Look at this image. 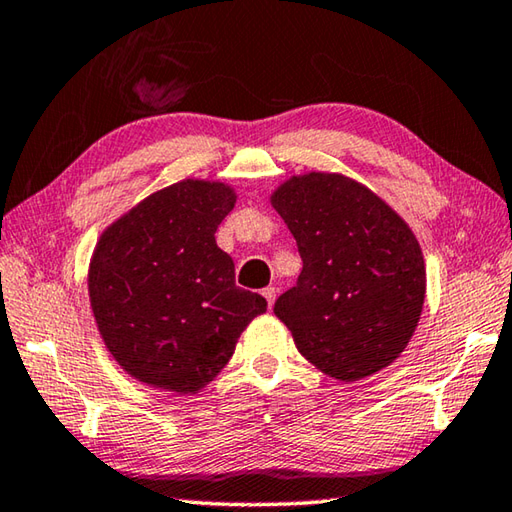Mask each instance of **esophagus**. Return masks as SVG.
<instances>
[{"label":"esophagus","mask_w":512,"mask_h":512,"mask_svg":"<svg viewBox=\"0 0 512 512\" xmlns=\"http://www.w3.org/2000/svg\"><path fill=\"white\" fill-rule=\"evenodd\" d=\"M262 296L266 298V302H268V307H273V302H275V296H277V289H275V287H266V289L262 291Z\"/></svg>","instance_id":"esophagus-1"}]
</instances>
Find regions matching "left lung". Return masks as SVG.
<instances>
[{
    "label": "left lung",
    "mask_w": 512,
    "mask_h": 512,
    "mask_svg": "<svg viewBox=\"0 0 512 512\" xmlns=\"http://www.w3.org/2000/svg\"><path fill=\"white\" fill-rule=\"evenodd\" d=\"M302 257L298 284L275 302L298 352L343 384L391 366L420 323L427 271L418 239L372 189L309 171L271 194Z\"/></svg>",
    "instance_id": "1"
}]
</instances>
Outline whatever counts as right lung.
<instances>
[{
	"instance_id": "obj_1",
	"label": "right lung",
	"mask_w": 512,
	"mask_h": 512,
	"mask_svg": "<svg viewBox=\"0 0 512 512\" xmlns=\"http://www.w3.org/2000/svg\"><path fill=\"white\" fill-rule=\"evenodd\" d=\"M237 203L221 180L185 178L112 221L94 246L88 296L99 334L142 384L194 395L230 361L266 300L235 284L214 232Z\"/></svg>"
}]
</instances>
